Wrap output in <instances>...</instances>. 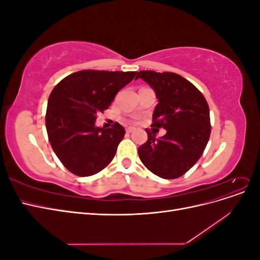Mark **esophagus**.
<instances>
[{
  "instance_id": "1",
  "label": "esophagus",
  "mask_w": 260,
  "mask_h": 260,
  "mask_svg": "<svg viewBox=\"0 0 260 260\" xmlns=\"http://www.w3.org/2000/svg\"><path fill=\"white\" fill-rule=\"evenodd\" d=\"M125 131H127V133H131V132L135 131V128H133V127H129V128L125 129Z\"/></svg>"
}]
</instances>
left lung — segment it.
I'll use <instances>...</instances> for the list:
<instances>
[{
  "instance_id": "left-lung-1",
  "label": "left lung",
  "mask_w": 260,
  "mask_h": 260,
  "mask_svg": "<svg viewBox=\"0 0 260 260\" xmlns=\"http://www.w3.org/2000/svg\"><path fill=\"white\" fill-rule=\"evenodd\" d=\"M155 91L158 104L153 113V127L166 135L156 139L147 132V141L139 147L144 166L162 179H176L200 159L210 137L209 107L203 94L183 77L174 73L142 70L137 79Z\"/></svg>"
}]
</instances>
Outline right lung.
<instances>
[{
  "mask_svg": "<svg viewBox=\"0 0 260 260\" xmlns=\"http://www.w3.org/2000/svg\"><path fill=\"white\" fill-rule=\"evenodd\" d=\"M136 72L81 70L64 78L50 94L45 124L53 151L74 175L89 177L103 170L124 137L122 125L96 127V115L109 107Z\"/></svg>",
  "mask_w": 260,
  "mask_h": 260,
  "instance_id": "1",
  "label": "right lung"
}]
</instances>
